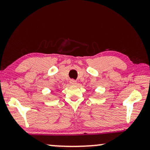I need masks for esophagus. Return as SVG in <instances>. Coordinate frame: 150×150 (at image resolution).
<instances>
[{"instance_id":"1","label":"esophagus","mask_w":150,"mask_h":150,"mask_svg":"<svg viewBox=\"0 0 150 150\" xmlns=\"http://www.w3.org/2000/svg\"><path fill=\"white\" fill-rule=\"evenodd\" d=\"M69 83L71 84V85H76V81H75V80H70V81H69Z\"/></svg>"}]
</instances>
